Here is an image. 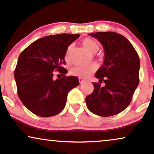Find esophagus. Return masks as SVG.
<instances>
[{
	"label": "esophagus",
	"instance_id": "1",
	"mask_svg": "<svg viewBox=\"0 0 154 154\" xmlns=\"http://www.w3.org/2000/svg\"><path fill=\"white\" fill-rule=\"evenodd\" d=\"M79 83H80V84H83L85 82V79H84L83 78H82V77H79Z\"/></svg>",
	"mask_w": 154,
	"mask_h": 154
}]
</instances>
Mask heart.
Returning <instances> with one entry per match:
<instances>
[{
  "mask_svg": "<svg viewBox=\"0 0 154 154\" xmlns=\"http://www.w3.org/2000/svg\"><path fill=\"white\" fill-rule=\"evenodd\" d=\"M82 45L86 49L88 50L91 53H96L100 50V46L97 42L93 39L86 38L82 40ZM71 47L69 46L68 48L67 51V54L65 56V60L67 62H69L68 60V53H69V50H70ZM97 69V66L94 64H91L89 65H79L75 66L73 68H72L70 73L72 75L78 76V77H84V78H87L90 76Z\"/></svg>",
  "mask_w": 154,
  "mask_h": 154,
  "instance_id": "obj_1",
  "label": "heart"
}]
</instances>
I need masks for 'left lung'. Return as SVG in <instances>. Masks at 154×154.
<instances>
[{
	"mask_svg": "<svg viewBox=\"0 0 154 154\" xmlns=\"http://www.w3.org/2000/svg\"><path fill=\"white\" fill-rule=\"evenodd\" d=\"M97 38L104 50V60L95 77L104 86L93 82L94 91L85 99L89 110L101 116L119 114L129 106L139 83L140 60L131 42L114 32H98Z\"/></svg>",
	"mask_w": 154,
	"mask_h": 154,
	"instance_id": "1",
	"label": "left lung"
}]
</instances>
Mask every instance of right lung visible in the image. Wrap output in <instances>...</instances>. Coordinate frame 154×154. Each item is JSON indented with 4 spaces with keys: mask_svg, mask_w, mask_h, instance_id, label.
Wrapping results in <instances>:
<instances>
[{
    "mask_svg": "<svg viewBox=\"0 0 154 154\" xmlns=\"http://www.w3.org/2000/svg\"><path fill=\"white\" fill-rule=\"evenodd\" d=\"M79 34L45 36L30 44L19 55L14 72L17 94L28 109L37 116L57 115L65 108L67 94L79 85L75 76L66 77L67 48ZM54 70L63 77L53 79Z\"/></svg>",
    "mask_w": 154,
    "mask_h": 154,
    "instance_id": "add662e5",
    "label": "right lung"
}]
</instances>
